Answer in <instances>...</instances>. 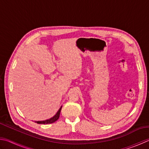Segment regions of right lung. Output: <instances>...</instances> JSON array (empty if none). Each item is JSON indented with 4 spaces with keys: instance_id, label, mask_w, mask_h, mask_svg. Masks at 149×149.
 I'll use <instances>...</instances> for the list:
<instances>
[{
    "instance_id": "add662e5",
    "label": "right lung",
    "mask_w": 149,
    "mask_h": 149,
    "mask_svg": "<svg viewBox=\"0 0 149 149\" xmlns=\"http://www.w3.org/2000/svg\"><path fill=\"white\" fill-rule=\"evenodd\" d=\"M61 109H62V106L61 107L59 110H58L57 112L56 113V114H55L54 116H53L52 118H51L50 119H46V120H45V121H35V122L38 124H50V123H54V122L56 121L59 118Z\"/></svg>"
}]
</instances>
